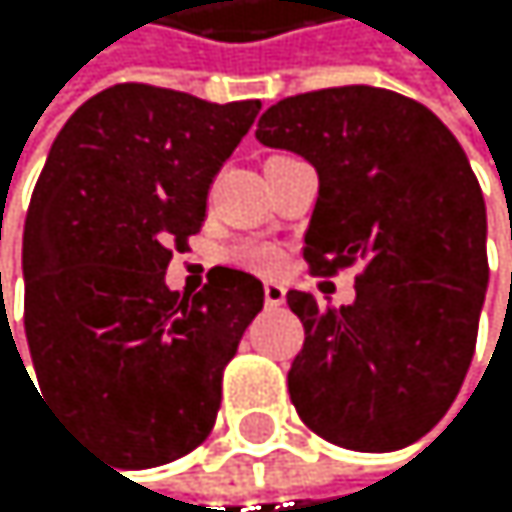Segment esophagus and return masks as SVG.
<instances>
[{"mask_svg":"<svg viewBox=\"0 0 512 512\" xmlns=\"http://www.w3.org/2000/svg\"><path fill=\"white\" fill-rule=\"evenodd\" d=\"M264 301H267V307H282L285 304V285L267 282L264 285Z\"/></svg>","mask_w":512,"mask_h":512,"instance_id":"34e87169","label":"esophagus"}]
</instances>
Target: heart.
I'll return each mask as SVG.
<instances>
[{"instance_id": "obj_1", "label": "heart", "mask_w": 512, "mask_h": 512, "mask_svg": "<svg viewBox=\"0 0 512 512\" xmlns=\"http://www.w3.org/2000/svg\"><path fill=\"white\" fill-rule=\"evenodd\" d=\"M236 261L245 267V270H254V273H273L282 261V254L273 248V245H264V242H254V245H242L236 251Z\"/></svg>"}]
</instances>
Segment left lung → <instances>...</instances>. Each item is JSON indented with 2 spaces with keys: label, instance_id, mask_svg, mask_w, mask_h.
Instances as JSON below:
<instances>
[{
  "label": "left lung",
  "instance_id": "1",
  "mask_svg": "<svg viewBox=\"0 0 512 512\" xmlns=\"http://www.w3.org/2000/svg\"><path fill=\"white\" fill-rule=\"evenodd\" d=\"M254 137L319 174L310 267L362 264L347 307L288 291L304 322L294 408L341 448L418 442L464 384L488 285L485 199L467 153L424 104L371 85L285 97Z\"/></svg>",
  "mask_w": 512,
  "mask_h": 512
}]
</instances>
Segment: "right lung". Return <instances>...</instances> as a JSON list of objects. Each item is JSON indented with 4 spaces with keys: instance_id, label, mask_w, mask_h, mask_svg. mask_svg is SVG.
I'll list each match as a JSON object with an SVG mask.
<instances>
[{
    "instance_id": "1",
    "label": "right lung",
    "mask_w": 512,
    "mask_h": 512,
    "mask_svg": "<svg viewBox=\"0 0 512 512\" xmlns=\"http://www.w3.org/2000/svg\"><path fill=\"white\" fill-rule=\"evenodd\" d=\"M261 101L113 85L54 137L24 224V328L57 408L125 467L184 458L214 427L224 368L264 307L251 273L165 285L171 248L205 221L208 187Z\"/></svg>"
}]
</instances>
